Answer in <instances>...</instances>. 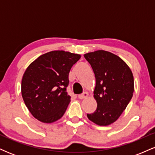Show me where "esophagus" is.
Masks as SVG:
<instances>
[{"instance_id": "34e87169", "label": "esophagus", "mask_w": 155, "mask_h": 155, "mask_svg": "<svg viewBox=\"0 0 155 155\" xmlns=\"http://www.w3.org/2000/svg\"><path fill=\"white\" fill-rule=\"evenodd\" d=\"M88 96H89V94L87 92H84L83 94H81V95H78V97H79L80 100H82V99H84L86 98V97H87Z\"/></svg>"}]
</instances>
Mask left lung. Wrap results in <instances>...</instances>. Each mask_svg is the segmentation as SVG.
<instances>
[{
	"label": "left lung",
	"instance_id": "8db88e82",
	"mask_svg": "<svg viewBox=\"0 0 155 155\" xmlns=\"http://www.w3.org/2000/svg\"><path fill=\"white\" fill-rule=\"evenodd\" d=\"M84 56L91 65L96 81L93 97L97 108L87 116L97 125H109L118 120L132 98L133 73L122 58L110 51L97 50Z\"/></svg>",
	"mask_w": 155,
	"mask_h": 155
}]
</instances>
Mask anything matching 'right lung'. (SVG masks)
Here are the masks:
<instances>
[{"mask_svg": "<svg viewBox=\"0 0 155 155\" xmlns=\"http://www.w3.org/2000/svg\"><path fill=\"white\" fill-rule=\"evenodd\" d=\"M81 55L63 50L39 56L23 74L21 92L31 114L44 123L60 120L71 101L66 87L71 68Z\"/></svg>", "mask_w": 155, "mask_h": 155, "instance_id": "1", "label": "right lung"}]
</instances>
